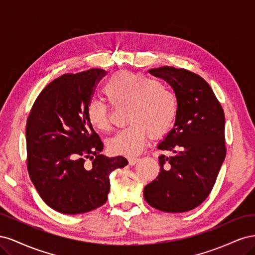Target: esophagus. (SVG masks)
I'll list each match as a JSON object with an SVG mask.
<instances>
[{
  "label": "esophagus",
  "instance_id": "34e87169",
  "mask_svg": "<svg viewBox=\"0 0 255 255\" xmlns=\"http://www.w3.org/2000/svg\"><path fill=\"white\" fill-rule=\"evenodd\" d=\"M138 160H139V158H138V157H129L128 158V164L130 166H133V165H135L137 163Z\"/></svg>",
  "mask_w": 255,
  "mask_h": 255
}]
</instances>
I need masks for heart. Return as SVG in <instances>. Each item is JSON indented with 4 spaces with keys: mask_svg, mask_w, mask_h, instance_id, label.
<instances>
[{
    "mask_svg": "<svg viewBox=\"0 0 255 255\" xmlns=\"http://www.w3.org/2000/svg\"><path fill=\"white\" fill-rule=\"evenodd\" d=\"M102 90L113 106L127 105L126 118L129 122L107 140L112 153L137 154L142 150L149 133L152 137H160L172 128L177 102L173 91L164 83L140 73L119 71L105 82ZM86 114L92 128H110V112L104 102L91 100Z\"/></svg>",
    "mask_w": 255,
    "mask_h": 255,
    "instance_id": "b5f03b06",
    "label": "heart"
}]
</instances>
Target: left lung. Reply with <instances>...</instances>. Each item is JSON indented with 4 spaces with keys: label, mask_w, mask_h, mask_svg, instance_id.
<instances>
[{
    "label": "left lung",
    "mask_w": 255,
    "mask_h": 255,
    "mask_svg": "<svg viewBox=\"0 0 255 255\" xmlns=\"http://www.w3.org/2000/svg\"><path fill=\"white\" fill-rule=\"evenodd\" d=\"M149 72L172 87L177 113L172 129L157 144L165 154L158 156L159 173L143 197L161 212H188L210 195L225 160V113L200 75L168 66Z\"/></svg>",
    "instance_id": "left-lung-1"
}]
</instances>
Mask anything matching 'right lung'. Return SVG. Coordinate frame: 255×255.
Returning a JSON list of instances; mask_svg holds the SVG:
<instances>
[{"label":"right lung","instance_id":"right-lung-1","mask_svg":"<svg viewBox=\"0 0 255 255\" xmlns=\"http://www.w3.org/2000/svg\"><path fill=\"white\" fill-rule=\"evenodd\" d=\"M104 75L103 69L94 68L59 76L40 92L28 115V174L45 204L61 214L102 206L110 174L128 165L126 157L101 154L103 143L87 119V104Z\"/></svg>","mask_w":255,"mask_h":255}]
</instances>
